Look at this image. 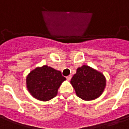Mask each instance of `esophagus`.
Segmentation results:
<instances>
[{"mask_svg": "<svg viewBox=\"0 0 129 129\" xmlns=\"http://www.w3.org/2000/svg\"><path fill=\"white\" fill-rule=\"evenodd\" d=\"M71 78H72V76L71 75H69V76H68V77H66V79H67L68 81H70V79H71Z\"/></svg>", "mask_w": 129, "mask_h": 129, "instance_id": "obj_1", "label": "esophagus"}]
</instances>
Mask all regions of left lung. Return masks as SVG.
Segmentation results:
<instances>
[{"label": "left lung", "instance_id": "obj_1", "mask_svg": "<svg viewBox=\"0 0 129 129\" xmlns=\"http://www.w3.org/2000/svg\"><path fill=\"white\" fill-rule=\"evenodd\" d=\"M70 83L79 97L90 101L102 94L106 87V78L102 73L84 65L77 69Z\"/></svg>", "mask_w": 129, "mask_h": 129}]
</instances>
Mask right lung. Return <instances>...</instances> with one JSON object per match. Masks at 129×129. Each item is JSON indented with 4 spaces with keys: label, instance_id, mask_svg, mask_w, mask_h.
Instances as JSON below:
<instances>
[{
    "label": "right lung",
    "instance_id": "1",
    "mask_svg": "<svg viewBox=\"0 0 129 129\" xmlns=\"http://www.w3.org/2000/svg\"><path fill=\"white\" fill-rule=\"evenodd\" d=\"M66 79L60 71L43 66L32 70L27 76V88L32 97L45 102L57 95L59 86Z\"/></svg>",
    "mask_w": 129,
    "mask_h": 129
}]
</instances>
